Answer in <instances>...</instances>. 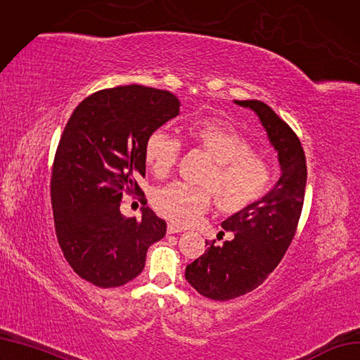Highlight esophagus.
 Listing matches in <instances>:
<instances>
[{
    "label": "esophagus",
    "instance_id": "obj_1",
    "mask_svg": "<svg viewBox=\"0 0 360 360\" xmlns=\"http://www.w3.org/2000/svg\"><path fill=\"white\" fill-rule=\"evenodd\" d=\"M167 232L168 233H180V232H183V228H180L179 225H174V223H168Z\"/></svg>",
    "mask_w": 360,
    "mask_h": 360
}]
</instances>
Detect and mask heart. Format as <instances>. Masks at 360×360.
Returning a JSON list of instances; mask_svg holds the SVG:
<instances>
[{
  "instance_id": "b5f03b06",
  "label": "heart",
  "mask_w": 360,
  "mask_h": 360,
  "mask_svg": "<svg viewBox=\"0 0 360 360\" xmlns=\"http://www.w3.org/2000/svg\"><path fill=\"white\" fill-rule=\"evenodd\" d=\"M191 137L213 159L201 179L204 186L176 181L155 192L153 205L159 214L179 225H192L208 213L213 193L220 210L241 212L268 193L272 172L255 147L229 122L220 117L196 119L189 127ZM183 143L164 128L148 134L144 156L158 177L176 168Z\"/></svg>"
}]
</instances>
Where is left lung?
<instances>
[{"instance_id": "obj_1", "label": "left lung", "mask_w": 360, "mask_h": 360, "mask_svg": "<svg viewBox=\"0 0 360 360\" xmlns=\"http://www.w3.org/2000/svg\"><path fill=\"white\" fill-rule=\"evenodd\" d=\"M259 116L278 152L281 176L268 195L221 223L233 232L231 241L208 245L201 257L186 266V280L205 298L229 301L255 290L276 266L296 233L301 217L307 164L298 135L274 110L257 100L235 101Z\"/></svg>"}]
</instances>
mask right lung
<instances>
[{
    "mask_svg": "<svg viewBox=\"0 0 360 360\" xmlns=\"http://www.w3.org/2000/svg\"><path fill=\"white\" fill-rule=\"evenodd\" d=\"M179 107L168 91L116 86L84 98L60 135L51 179L56 237L74 272L98 288L137 277L148 247L164 238L167 223L152 208L137 220L120 204L125 193L144 196L146 140Z\"/></svg>",
    "mask_w": 360,
    "mask_h": 360,
    "instance_id": "right-lung-1",
    "label": "right lung"
}]
</instances>
